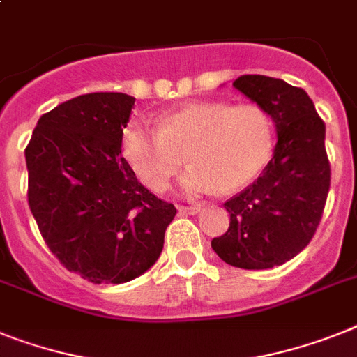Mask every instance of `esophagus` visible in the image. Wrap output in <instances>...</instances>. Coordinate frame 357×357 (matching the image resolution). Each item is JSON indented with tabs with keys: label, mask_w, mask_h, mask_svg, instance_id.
Wrapping results in <instances>:
<instances>
[{
	"label": "esophagus",
	"mask_w": 357,
	"mask_h": 357,
	"mask_svg": "<svg viewBox=\"0 0 357 357\" xmlns=\"http://www.w3.org/2000/svg\"><path fill=\"white\" fill-rule=\"evenodd\" d=\"M202 211V206L197 205H181L179 206V212H183V214H197V212Z\"/></svg>",
	"instance_id": "34e87169"
}]
</instances>
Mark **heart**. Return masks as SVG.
<instances>
[{
    "label": "heart",
    "mask_w": 357,
    "mask_h": 357,
    "mask_svg": "<svg viewBox=\"0 0 357 357\" xmlns=\"http://www.w3.org/2000/svg\"><path fill=\"white\" fill-rule=\"evenodd\" d=\"M123 155L137 179L154 192L167 190L187 161L181 179L187 194L234 192L247 187L268 163L274 128L268 114L254 103L230 107L197 101L163 114L158 125L128 123L121 137Z\"/></svg>",
    "instance_id": "heart-1"
}]
</instances>
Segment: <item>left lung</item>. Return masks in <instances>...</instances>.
I'll list each match as a JSON object with an SVG mask.
<instances>
[{"label": "left lung", "mask_w": 357, "mask_h": 357, "mask_svg": "<svg viewBox=\"0 0 357 357\" xmlns=\"http://www.w3.org/2000/svg\"><path fill=\"white\" fill-rule=\"evenodd\" d=\"M232 85L274 119L278 143L261 176L225 202L229 230L212 248L229 265L265 271L298 256L321 221L331 188L325 123L307 92L283 79L247 74Z\"/></svg>", "instance_id": "left-lung-1"}]
</instances>
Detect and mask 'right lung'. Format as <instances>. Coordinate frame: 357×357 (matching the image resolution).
Listing matches in <instances>:
<instances>
[{
  "mask_svg": "<svg viewBox=\"0 0 357 357\" xmlns=\"http://www.w3.org/2000/svg\"><path fill=\"white\" fill-rule=\"evenodd\" d=\"M132 96L94 92L43 114L25 149L29 206L50 252L92 283H127L163 250L176 206L121 155Z\"/></svg>",
  "mask_w": 357,
  "mask_h": 357,
  "instance_id": "add662e5",
  "label": "right lung"
}]
</instances>
